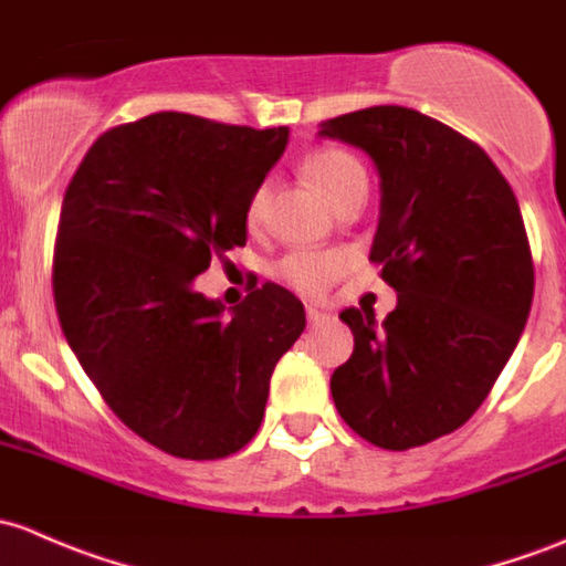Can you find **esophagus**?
Here are the masks:
<instances>
[{"label": "esophagus", "instance_id": "obj_1", "mask_svg": "<svg viewBox=\"0 0 566 566\" xmlns=\"http://www.w3.org/2000/svg\"><path fill=\"white\" fill-rule=\"evenodd\" d=\"M305 313H307V322H311V324H318L324 318V311H318L316 305H307Z\"/></svg>", "mask_w": 566, "mask_h": 566}]
</instances>
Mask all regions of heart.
Here are the masks:
<instances>
[{
	"label": "heart",
	"instance_id": "b5f03b06",
	"mask_svg": "<svg viewBox=\"0 0 566 566\" xmlns=\"http://www.w3.org/2000/svg\"><path fill=\"white\" fill-rule=\"evenodd\" d=\"M305 174L313 185L318 188L326 201L335 207L343 196L357 185H368L365 168L359 166L357 157H352L343 149H318L305 160ZM266 188H259L250 196L248 203V223H259L264 214ZM346 270V255L343 253H313V250H302V253L285 255L277 266L281 277L296 291L305 294H322V291L335 281L340 272Z\"/></svg>",
	"mask_w": 566,
	"mask_h": 566
}]
</instances>
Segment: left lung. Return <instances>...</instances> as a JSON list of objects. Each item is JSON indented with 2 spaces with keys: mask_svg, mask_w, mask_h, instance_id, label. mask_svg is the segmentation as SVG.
Returning <instances> with one entry per match:
<instances>
[{
  "mask_svg": "<svg viewBox=\"0 0 566 566\" xmlns=\"http://www.w3.org/2000/svg\"><path fill=\"white\" fill-rule=\"evenodd\" d=\"M318 136L376 166L370 261L398 291L384 322L340 313L354 354L332 373V400L370 444L422 447L469 422L521 340L534 296L521 207L474 142L413 108L352 111Z\"/></svg>",
  "mask_w": 566,
  "mask_h": 566,
  "instance_id": "left-lung-1",
  "label": "left lung"
}]
</instances>
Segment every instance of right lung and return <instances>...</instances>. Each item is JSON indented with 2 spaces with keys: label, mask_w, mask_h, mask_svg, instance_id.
I'll return each mask as SVG.
<instances>
[{
  "label": "right lung",
  "mask_w": 566,
  "mask_h": 566,
  "mask_svg": "<svg viewBox=\"0 0 566 566\" xmlns=\"http://www.w3.org/2000/svg\"><path fill=\"white\" fill-rule=\"evenodd\" d=\"M289 127L163 111L103 133L67 185L54 248L62 332L111 411L168 455L242 450L305 307L264 283L226 311L196 289L248 242V203Z\"/></svg>",
  "instance_id": "obj_1"
}]
</instances>
